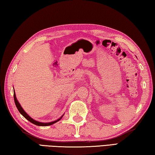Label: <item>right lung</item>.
Segmentation results:
<instances>
[{
  "instance_id": "obj_1",
  "label": "right lung",
  "mask_w": 155,
  "mask_h": 155,
  "mask_svg": "<svg viewBox=\"0 0 155 155\" xmlns=\"http://www.w3.org/2000/svg\"><path fill=\"white\" fill-rule=\"evenodd\" d=\"M14 101H15V104H16V107L18 108V110L19 112L20 113V114L24 117L25 118H26L28 121H29L30 122L35 124V125L36 126H50V125H52V124H54L55 123L58 122V121H60L62 117H63V115L60 118L58 119V120H55L54 121H51V122H49V123H42V122H39V121H37L34 120V119H32L31 117H30L27 115V113H25V111L23 110V108L21 107V106L18 102V101L17 100V98H16V93H15V91H14Z\"/></svg>"
}]
</instances>
